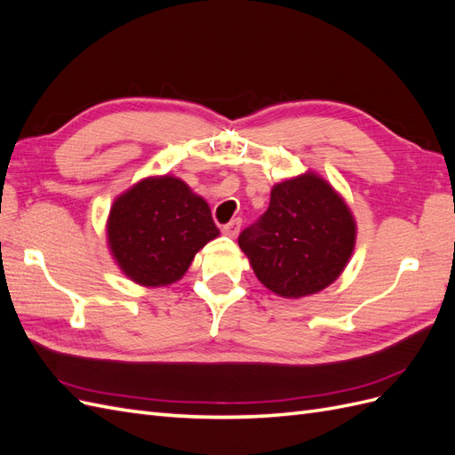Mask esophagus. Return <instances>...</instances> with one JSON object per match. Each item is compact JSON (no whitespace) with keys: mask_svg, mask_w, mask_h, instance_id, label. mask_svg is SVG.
<instances>
[{"mask_svg":"<svg viewBox=\"0 0 455 455\" xmlns=\"http://www.w3.org/2000/svg\"><path fill=\"white\" fill-rule=\"evenodd\" d=\"M241 224H243L241 218L231 220L229 224H226V226L222 228V233H224V235H228V237H237L239 231H241Z\"/></svg>","mask_w":455,"mask_h":455,"instance_id":"34e87169","label":"esophagus"}]
</instances>
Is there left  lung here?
Returning a JSON list of instances; mask_svg holds the SVG:
<instances>
[{
	"label": "left lung",
	"instance_id": "obj_1",
	"mask_svg": "<svg viewBox=\"0 0 455 455\" xmlns=\"http://www.w3.org/2000/svg\"><path fill=\"white\" fill-rule=\"evenodd\" d=\"M355 241L356 222L347 203L313 171L275 184L264 216L239 235L258 281L292 299L332 284Z\"/></svg>",
	"mask_w": 455,
	"mask_h": 455
}]
</instances>
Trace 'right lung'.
Returning <instances> with one entry per match:
<instances>
[{"label":"right lung","mask_w":455,"mask_h":455,"mask_svg":"<svg viewBox=\"0 0 455 455\" xmlns=\"http://www.w3.org/2000/svg\"><path fill=\"white\" fill-rule=\"evenodd\" d=\"M218 235L209 203L171 174L148 176L123 191L106 222L112 258L142 286L180 281L196 254Z\"/></svg>","instance_id":"right-lung-1"}]
</instances>
